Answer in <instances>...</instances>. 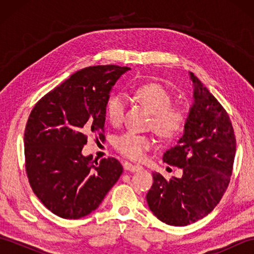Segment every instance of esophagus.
I'll return each instance as SVG.
<instances>
[{
	"mask_svg": "<svg viewBox=\"0 0 254 254\" xmlns=\"http://www.w3.org/2000/svg\"><path fill=\"white\" fill-rule=\"evenodd\" d=\"M126 169H127V170H128V171H131V172H136V171L142 170V169H143V167H142V166H139V165L127 164V166H126Z\"/></svg>",
	"mask_w": 254,
	"mask_h": 254,
	"instance_id": "34e87169",
	"label": "esophagus"
}]
</instances>
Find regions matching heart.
<instances>
[{"mask_svg":"<svg viewBox=\"0 0 254 254\" xmlns=\"http://www.w3.org/2000/svg\"><path fill=\"white\" fill-rule=\"evenodd\" d=\"M137 99L153 113L152 126L161 137H175L185 128L188 113L181 107H171L172 96L164 86L156 83L139 86L135 90ZM127 98L123 94L112 95L107 102V115L112 124H120L124 119ZM115 146L122 155L132 159H142L152 148V138L134 132H127L118 136Z\"/></svg>","mask_w":254,"mask_h":254,"instance_id":"obj_1","label":"heart"}]
</instances>
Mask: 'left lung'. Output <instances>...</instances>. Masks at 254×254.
Segmentation results:
<instances>
[{
	"label": "left lung",
	"instance_id": "8db88e82",
	"mask_svg": "<svg viewBox=\"0 0 254 254\" xmlns=\"http://www.w3.org/2000/svg\"><path fill=\"white\" fill-rule=\"evenodd\" d=\"M190 78L194 101L183 135L163 157L183 175L166 180L154 172L146 195L155 216L171 226L190 225L212 212L228 188L236 155L228 113L195 75Z\"/></svg>",
	"mask_w": 254,
	"mask_h": 254
}]
</instances>
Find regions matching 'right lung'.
I'll return each mask as SVG.
<instances>
[{
    "instance_id": "right-lung-1",
    "label": "right lung",
    "mask_w": 254,
    "mask_h": 254,
    "mask_svg": "<svg viewBox=\"0 0 254 254\" xmlns=\"http://www.w3.org/2000/svg\"><path fill=\"white\" fill-rule=\"evenodd\" d=\"M130 67L97 65L73 74L35 105L24 134L32 191L57 216L78 219L99 206L122 175L113 157L83 156L88 134L105 137L109 94Z\"/></svg>"
}]
</instances>
